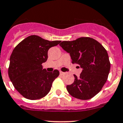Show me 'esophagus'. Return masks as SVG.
Instances as JSON below:
<instances>
[{"mask_svg":"<svg viewBox=\"0 0 123 123\" xmlns=\"http://www.w3.org/2000/svg\"><path fill=\"white\" fill-rule=\"evenodd\" d=\"M59 73H60V74H61V75H64V74H65L64 72H62V71H60Z\"/></svg>","mask_w":123,"mask_h":123,"instance_id":"obj_1","label":"esophagus"}]
</instances>
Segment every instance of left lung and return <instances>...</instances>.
Segmentation results:
<instances>
[{
    "label": "left lung",
    "mask_w": 123,
    "mask_h": 123,
    "mask_svg": "<svg viewBox=\"0 0 123 123\" xmlns=\"http://www.w3.org/2000/svg\"><path fill=\"white\" fill-rule=\"evenodd\" d=\"M59 45L69 53L72 62L79 64L82 69L79 77L74 75V82L67 86L68 92L79 99L93 98L101 90L110 71L111 64L105 47L91 37L63 41Z\"/></svg>",
    "instance_id": "1"
}]
</instances>
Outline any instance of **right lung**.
<instances>
[{
	"instance_id": "right-lung-1",
	"label": "right lung",
	"mask_w": 123,
	"mask_h": 123,
	"mask_svg": "<svg viewBox=\"0 0 123 123\" xmlns=\"http://www.w3.org/2000/svg\"><path fill=\"white\" fill-rule=\"evenodd\" d=\"M61 42L47 41L33 35L14 48L10 57L8 73L15 89L24 98L39 99L49 93L59 72L57 69L47 72L42 68V64L47 61L48 50Z\"/></svg>"
}]
</instances>
